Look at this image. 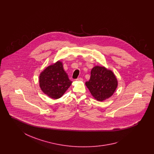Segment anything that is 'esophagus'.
<instances>
[{
  "label": "esophagus",
  "mask_w": 154,
  "mask_h": 154,
  "mask_svg": "<svg viewBox=\"0 0 154 154\" xmlns=\"http://www.w3.org/2000/svg\"><path fill=\"white\" fill-rule=\"evenodd\" d=\"M76 81H83V79H82V78L80 77V78L77 79H76Z\"/></svg>",
  "instance_id": "34e87169"
}]
</instances>
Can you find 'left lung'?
I'll return each mask as SVG.
<instances>
[{
  "label": "left lung",
  "instance_id": "obj_1",
  "mask_svg": "<svg viewBox=\"0 0 154 154\" xmlns=\"http://www.w3.org/2000/svg\"><path fill=\"white\" fill-rule=\"evenodd\" d=\"M85 85L94 97L102 102L113 95L117 88L118 81L111 70L96 66L91 70L90 79Z\"/></svg>",
  "mask_w": 154,
  "mask_h": 154
}]
</instances>
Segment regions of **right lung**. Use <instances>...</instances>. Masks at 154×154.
Instances as JSON below:
<instances>
[{
	"label": "right lung",
	"instance_id": "add662e5",
	"mask_svg": "<svg viewBox=\"0 0 154 154\" xmlns=\"http://www.w3.org/2000/svg\"><path fill=\"white\" fill-rule=\"evenodd\" d=\"M72 83L60 61L47 67L39 76V85L42 91L54 99L62 97Z\"/></svg>",
	"mask_w": 154,
	"mask_h": 154
}]
</instances>
